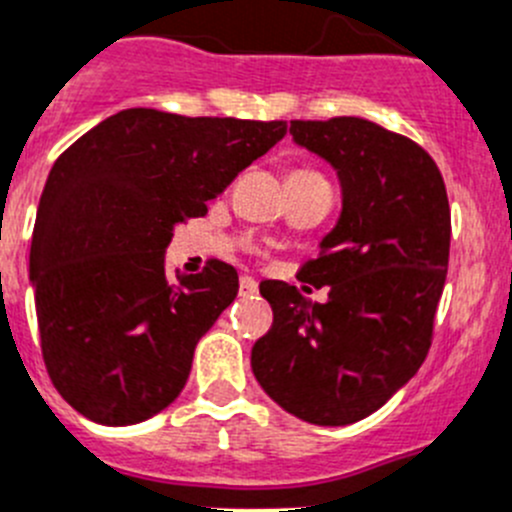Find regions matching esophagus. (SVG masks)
<instances>
[{
  "mask_svg": "<svg viewBox=\"0 0 512 512\" xmlns=\"http://www.w3.org/2000/svg\"><path fill=\"white\" fill-rule=\"evenodd\" d=\"M240 293L242 295H255L257 293V280L250 275H242L240 278Z\"/></svg>",
  "mask_w": 512,
  "mask_h": 512,
  "instance_id": "34e87169",
  "label": "esophagus"
}]
</instances>
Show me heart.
I'll return each mask as SVG.
<instances>
[{"label":"heart","mask_w":512,"mask_h":512,"mask_svg":"<svg viewBox=\"0 0 512 512\" xmlns=\"http://www.w3.org/2000/svg\"><path fill=\"white\" fill-rule=\"evenodd\" d=\"M293 174H315V171H310V169H298V171H293Z\"/></svg>","instance_id":"heart-1"}]
</instances>
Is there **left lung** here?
<instances>
[{"label": "left lung", "mask_w": 512, "mask_h": 512, "mask_svg": "<svg viewBox=\"0 0 512 512\" xmlns=\"http://www.w3.org/2000/svg\"><path fill=\"white\" fill-rule=\"evenodd\" d=\"M290 133L336 169L343 209L318 260L298 272L328 285L326 303L260 283L272 326L252 346V374L293 417L343 427L384 407L427 358L450 262V202L432 156L379 123L290 121Z\"/></svg>", "instance_id": "left-lung-1"}]
</instances>
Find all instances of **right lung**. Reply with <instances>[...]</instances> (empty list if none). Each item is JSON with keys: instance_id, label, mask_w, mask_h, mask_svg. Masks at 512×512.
<instances>
[{"instance_id": "1", "label": "right lung", "mask_w": 512, "mask_h": 512, "mask_svg": "<svg viewBox=\"0 0 512 512\" xmlns=\"http://www.w3.org/2000/svg\"><path fill=\"white\" fill-rule=\"evenodd\" d=\"M288 133L285 121L128 108L55 161L30 247L47 374L75 412L108 427L154 417L184 389L199 338L240 278L209 260L166 278L174 227Z\"/></svg>"}]
</instances>
